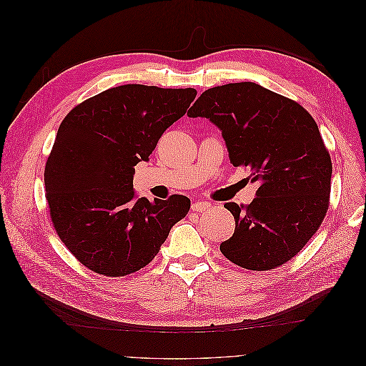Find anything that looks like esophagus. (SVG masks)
Listing matches in <instances>:
<instances>
[{
    "label": "esophagus",
    "instance_id": "34e87169",
    "mask_svg": "<svg viewBox=\"0 0 366 366\" xmlns=\"http://www.w3.org/2000/svg\"><path fill=\"white\" fill-rule=\"evenodd\" d=\"M209 207H210V204L207 202H195L191 206V209L194 210V212H202V210H206Z\"/></svg>",
    "mask_w": 366,
    "mask_h": 366
}]
</instances>
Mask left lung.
Segmentation results:
<instances>
[{"mask_svg": "<svg viewBox=\"0 0 366 366\" xmlns=\"http://www.w3.org/2000/svg\"><path fill=\"white\" fill-rule=\"evenodd\" d=\"M221 131L230 163L247 166L258 183L249 206L226 203L235 232L219 250L249 270H270L292 259L327 214L330 154L307 109L254 82L206 90L187 112Z\"/></svg>", "mask_w": 366, "mask_h": 366, "instance_id": "8db88e82", "label": "left lung"}]
</instances>
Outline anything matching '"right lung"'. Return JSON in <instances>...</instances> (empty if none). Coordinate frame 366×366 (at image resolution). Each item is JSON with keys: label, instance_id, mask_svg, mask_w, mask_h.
Returning <instances> with one entry per match:
<instances>
[{"label": "right lung", "instance_id": "add662e5", "mask_svg": "<svg viewBox=\"0 0 366 366\" xmlns=\"http://www.w3.org/2000/svg\"><path fill=\"white\" fill-rule=\"evenodd\" d=\"M194 88L128 84L73 108L44 171L59 238L85 267L125 276L149 264L191 200L137 198L134 166L148 162L163 132L186 114Z\"/></svg>", "mask_w": 366, "mask_h": 366}]
</instances>
